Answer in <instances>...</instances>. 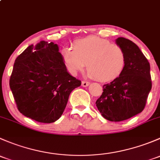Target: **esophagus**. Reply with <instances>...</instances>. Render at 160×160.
I'll return each instance as SVG.
<instances>
[{"label": "esophagus", "mask_w": 160, "mask_h": 160, "mask_svg": "<svg viewBox=\"0 0 160 160\" xmlns=\"http://www.w3.org/2000/svg\"><path fill=\"white\" fill-rule=\"evenodd\" d=\"M89 85H90V82L82 81V87H83V88H87V87H88Z\"/></svg>", "instance_id": "esophagus-1"}]
</instances>
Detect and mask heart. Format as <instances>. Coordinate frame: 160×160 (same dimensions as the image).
<instances>
[{"label":"heart","mask_w":160,"mask_h":160,"mask_svg":"<svg viewBox=\"0 0 160 160\" xmlns=\"http://www.w3.org/2000/svg\"><path fill=\"white\" fill-rule=\"evenodd\" d=\"M72 47H65L62 50V60L72 75L82 72L87 63L88 77L101 82L113 81L125 70L127 62L125 51L108 40L88 37L76 40Z\"/></svg>","instance_id":"obj_1"}]
</instances>
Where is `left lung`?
<instances>
[{
	"mask_svg": "<svg viewBox=\"0 0 160 160\" xmlns=\"http://www.w3.org/2000/svg\"><path fill=\"white\" fill-rule=\"evenodd\" d=\"M115 42L126 54V66L118 78L103 86L104 92L96 106L105 119L122 122L143 111L152 81L149 62L138 46L122 37Z\"/></svg>",
	"mask_w": 160,
	"mask_h": 160,
	"instance_id": "8db88e82",
	"label": "left lung"
}]
</instances>
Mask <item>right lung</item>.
I'll return each instance as SVG.
<instances>
[{
	"mask_svg": "<svg viewBox=\"0 0 160 160\" xmlns=\"http://www.w3.org/2000/svg\"><path fill=\"white\" fill-rule=\"evenodd\" d=\"M59 46L40 41L31 45L14 61L10 88L18 111L42 123L57 121L71 92L81 81L70 75Z\"/></svg>",
	"mask_w": 160,
	"mask_h": 160,
	"instance_id": "add662e5",
	"label": "right lung"
}]
</instances>
